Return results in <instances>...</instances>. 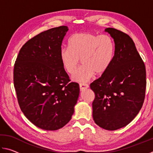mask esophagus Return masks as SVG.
<instances>
[{
  "instance_id": "obj_1",
  "label": "esophagus",
  "mask_w": 153,
  "mask_h": 153,
  "mask_svg": "<svg viewBox=\"0 0 153 153\" xmlns=\"http://www.w3.org/2000/svg\"><path fill=\"white\" fill-rule=\"evenodd\" d=\"M88 85L86 84H79V89L81 91H84V90L87 89L88 88Z\"/></svg>"
}]
</instances>
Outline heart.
<instances>
[{
  "mask_svg": "<svg viewBox=\"0 0 153 153\" xmlns=\"http://www.w3.org/2000/svg\"><path fill=\"white\" fill-rule=\"evenodd\" d=\"M115 42L110 36H98L90 32L74 34L69 40V47L60 51L61 61L67 73L73 75L79 64L83 65L74 75L75 82H87L94 76L107 72L115 56Z\"/></svg>",
  "mask_w": 153,
  "mask_h": 153,
  "instance_id": "1",
  "label": "heart"
}]
</instances>
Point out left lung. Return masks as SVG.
<instances>
[{"instance_id": "8db88e82", "label": "left lung", "mask_w": 153, "mask_h": 153, "mask_svg": "<svg viewBox=\"0 0 153 153\" xmlns=\"http://www.w3.org/2000/svg\"><path fill=\"white\" fill-rule=\"evenodd\" d=\"M115 42V56L106 73L90 84L94 92L92 116L96 124L107 130L123 128L138 115L146 90V69L129 36L108 27Z\"/></svg>"}]
</instances>
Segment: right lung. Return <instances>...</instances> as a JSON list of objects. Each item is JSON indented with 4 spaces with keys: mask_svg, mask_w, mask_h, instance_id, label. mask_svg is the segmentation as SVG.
<instances>
[{
    "mask_svg": "<svg viewBox=\"0 0 153 153\" xmlns=\"http://www.w3.org/2000/svg\"><path fill=\"white\" fill-rule=\"evenodd\" d=\"M68 27L41 32L22 46L15 61L14 86L21 110L33 125L56 130L71 120L79 94L69 83L60 51Z\"/></svg>",
    "mask_w": 153,
    "mask_h": 153,
    "instance_id": "1",
    "label": "right lung"
}]
</instances>
